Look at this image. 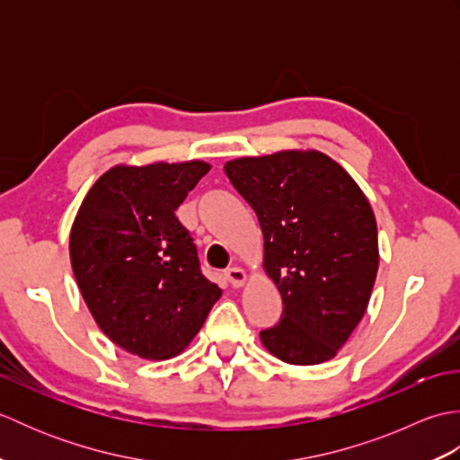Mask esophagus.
Listing matches in <instances>:
<instances>
[{"label":"esophagus","mask_w":460,"mask_h":460,"mask_svg":"<svg viewBox=\"0 0 460 460\" xmlns=\"http://www.w3.org/2000/svg\"><path fill=\"white\" fill-rule=\"evenodd\" d=\"M225 279L229 280V285H231V287L239 288V287L245 285V280H247V272L243 270L241 267H231V269L225 270Z\"/></svg>","instance_id":"esophagus-1"}]
</instances>
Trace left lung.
I'll return each mask as SVG.
<instances>
[{"mask_svg": "<svg viewBox=\"0 0 460 460\" xmlns=\"http://www.w3.org/2000/svg\"><path fill=\"white\" fill-rule=\"evenodd\" d=\"M225 173L257 213L262 267L285 305L279 324L261 332L262 346L295 366L332 359L364 316L379 267L364 191L316 150L231 160Z\"/></svg>", "mask_w": 460, "mask_h": 460, "instance_id": "1", "label": "left lung"}]
</instances>
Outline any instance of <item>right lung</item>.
I'll list each match as a JSON object with an SVG mask.
<instances>
[{
	"mask_svg": "<svg viewBox=\"0 0 460 460\" xmlns=\"http://www.w3.org/2000/svg\"><path fill=\"white\" fill-rule=\"evenodd\" d=\"M209 164L114 165L94 181L71 229V265L96 324L144 359L190 346L221 296L175 217Z\"/></svg>",
	"mask_w": 460,
	"mask_h": 460,
	"instance_id": "obj_1",
	"label": "right lung"
}]
</instances>
